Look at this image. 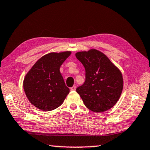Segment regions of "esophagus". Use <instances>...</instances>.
<instances>
[{"label":"esophagus","instance_id":"1","mask_svg":"<svg viewBox=\"0 0 150 150\" xmlns=\"http://www.w3.org/2000/svg\"><path fill=\"white\" fill-rule=\"evenodd\" d=\"M76 90V86H73L72 87L70 88V91H74Z\"/></svg>","mask_w":150,"mask_h":150}]
</instances>
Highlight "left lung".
<instances>
[{
    "mask_svg": "<svg viewBox=\"0 0 150 150\" xmlns=\"http://www.w3.org/2000/svg\"><path fill=\"white\" fill-rule=\"evenodd\" d=\"M76 57L85 68V82L76 88L84 105L97 113L111 109L118 101L123 89L120 70L105 54L97 49L77 52Z\"/></svg>",
    "mask_w": 150,
    "mask_h": 150,
    "instance_id": "left-lung-1",
    "label": "left lung"
}]
</instances>
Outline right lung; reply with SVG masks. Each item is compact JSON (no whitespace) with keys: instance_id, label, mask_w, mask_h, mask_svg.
<instances>
[{"instance_id":"add662e5","label":"right lung","mask_w":150,"mask_h":150,"mask_svg":"<svg viewBox=\"0 0 150 150\" xmlns=\"http://www.w3.org/2000/svg\"><path fill=\"white\" fill-rule=\"evenodd\" d=\"M71 51L49 53L40 57L25 76L23 90L32 105L51 111L62 105L70 89L60 73V67Z\"/></svg>"}]
</instances>
